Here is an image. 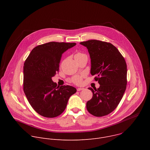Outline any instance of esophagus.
<instances>
[{
	"instance_id": "34e87169",
	"label": "esophagus",
	"mask_w": 150,
	"mask_h": 150,
	"mask_svg": "<svg viewBox=\"0 0 150 150\" xmlns=\"http://www.w3.org/2000/svg\"><path fill=\"white\" fill-rule=\"evenodd\" d=\"M83 88H77V91H81V90H83Z\"/></svg>"
}]
</instances>
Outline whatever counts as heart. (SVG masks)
I'll use <instances>...</instances> for the list:
<instances>
[{
	"label": "heart",
	"mask_w": 150,
	"mask_h": 150,
	"mask_svg": "<svg viewBox=\"0 0 150 150\" xmlns=\"http://www.w3.org/2000/svg\"><path fill=\"white\" fill-rule=\"evenodd\" d=\"M80 54H82L81 53H78L77 54H76L75 56L80 55ZM71 81L72 82H74L75 84L80 85L82 83V75H75L74 76H73L72 78Z\"/></svg>",
	"instance_id": "obj_1"
}]
</instances>
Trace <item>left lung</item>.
<instances>
[{"label": "left lung", "mask_w": 150, "mask_h": 150, "mask_svg": "<svg viewBox=\"0 0 150 150\" xmlns=\"http://www.w3.org/2000/svg\"><path fill=\"white\" fill-rule=\"evenodd\" d=\"M88 49L91 59V74L100 84L97 89L88 88L93 97L87 109L97 117L108 115L118 105L126 90L127 66L124 57L110 42L97 40L81 42Z\"/></svg>", "instance_id": "obj_1"}]
</instances>
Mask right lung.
<instances>
[{
	"label": "right lung",
	"instance_id": "obj_1",
	"mask_svg": "<svg viewBox=\"0 0 150 150\" xmlns=\"http://www.w3.org/2000/svg\"><path fill=\"white\" fill-rule=\"evenodd\" d=\"M75 42H49L34 47L24 65V91L34 110L41 116L55 117L66 109L76 92L70 85L57 86L52 81L59 69L62 56Z\"/></svg>",
	"mask_w": 150,
	"mask_h": 150
}]
</instances>
